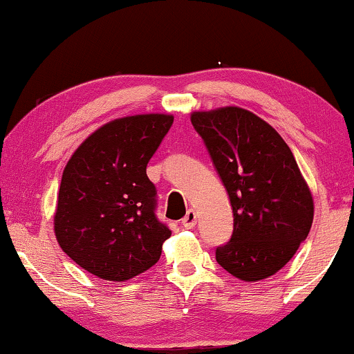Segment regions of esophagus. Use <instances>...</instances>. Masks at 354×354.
Returning a JSON list of instances; mask_svg holds the SVG:
<instances>
[{
  "mask_svg": "<svg viewBox=\"0 0 354 354\" xmlns=\"http://www.w3.org/2000/svg\"><path fill=\"white\" fill-rule=\"evenodd\" d=\"M197 225V213L194 210H189L187 215L183 218V226L186 229H192Z\"/></svg>",
  "mask_w": 354,
  "mask_h": 354,
  "instance_id": "obj_1",
  "label": "esophagus"
}]
</instances>
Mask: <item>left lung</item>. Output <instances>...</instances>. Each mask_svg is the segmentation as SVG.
<instances>
[{
	"label": "left lung",
	"mask_w": 354,
	"mask_h": 354,
	"mask_svg": "<svg viewBox=\"0 0 354 354\" xmlns=\"http://www.w3.org/2000/svg\"><path fill=\"white\" fill-rule=\"evenodd\" d=\"M191 122L225 183L232 237L216 248L218 265L243 282L276 274L308 237L315 202L290 147L247 109L196 111Z\"/></svg>",
	"instance_id": "8db88e82"
}]
</instances>
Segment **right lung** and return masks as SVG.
I'll return each instance as SVG.
<instances>
[{"instance_id": "1", "label": "right lung", "mask_w": 354, "mask_h": 354, "mask_svg": "<svg viewBox=\"0 0 354 354\" xmlns=\"http://www.w3.org/2000/svg\"><path fill=\"white\" fill-rule=\"evenodd\" d=\"M173 123L171 113H138L89 134L62 173L54 234L78 266L125 282L156 265L171 231L156 218L146 167Z\"/></svg>"}]
</instances>
